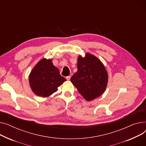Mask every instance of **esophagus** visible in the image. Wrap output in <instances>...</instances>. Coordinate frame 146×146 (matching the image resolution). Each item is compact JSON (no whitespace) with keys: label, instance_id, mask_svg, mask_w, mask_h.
<instances>
[{"label":"esophagus","instance_id":"34e87169","mask_svg":"<svg viewBox=\"0 0 146 146\" xmlns=\"http://www.w3.org/2000/svg\"><path fill=\"white\" fill-rule=\"evenodd\" d=\"M70 78H71V76H66V79L67 80H70Z\"/></svg>","mask_w":146,"mask_h":146}]
</instances>
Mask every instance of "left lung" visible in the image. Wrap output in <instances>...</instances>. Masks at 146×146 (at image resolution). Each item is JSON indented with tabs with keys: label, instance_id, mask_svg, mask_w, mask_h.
<instances>
[{
	"label": "left lung",
	"instance_id": "left-lung-1",
	"mask_svg": "<svg viewBox=\"0 0 146 146\" xmlns=\"http://www.w3.org/2000/svg\"><path fill=\"white\" fill-rule=\"evenodd\" d=\"M78 71L71 78V81L81 95L87 101L100 97L105 91L108 83V74L100 60L87 53L85 57L79 56Z\"/></svg>",
	"mask_w": 146,
	"mask_h": 146
}]
</instances>
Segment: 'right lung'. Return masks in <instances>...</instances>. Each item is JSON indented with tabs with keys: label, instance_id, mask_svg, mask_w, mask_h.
<instances>
[{
	"label": "right lung",
	"instance_id": "right-lung-1",
	"mask_svg": "<svg viewBox=\"0 0 146 146\" xmlns=\"http://www.w3.org/2000/svg\"><path fill=\"white\" fill-rule=\"evenodd\" d=\"M52 61L50 59H42L34 66L29 75L30 87L36 96L42 97L50 96L66 81Z\"/></svg>",
	"mask_w": 146,
	"mask_h": 146
}]
</instances>
